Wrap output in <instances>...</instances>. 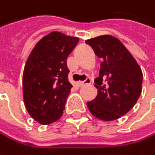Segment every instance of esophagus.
Listing matches in <instances>:
<instances>
[{
    "label": "esophagus",
    "mask_w": 155,
    "mask_h": 155,
    "mask_svg": "<svg viewBox=\"0 0 155 155\" xmlns=\"http://www.w3.org/2000/svg\"><path fill=\"white\" fill-rule=\"evenodd\" d=\"M91 78H87L85 81H80L79 82V85L80 86H83V85H85V84H91Z\"/></svg>",
    "instance_id": "34e87169"
}]
</instances>
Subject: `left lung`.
Masks as SVG:
<instances>
[{"mask_svg":"<svg viewBox=\"0 0 155 155\" xmlns=\"http://www.w3.org/2000/svg\"><path fill=\"white\" fill-rule=\"evenodd\" d=\"M103 61L94 86L97 97L87 102L97 118L112 121L127 114L137 103L142 92L143 74L136 59L121 41L103 35L85 41Z\"/></svg>","mask_w":155,"mask_h":155,"instance_id":"obj_1","label":"left lung"}]
</instances>
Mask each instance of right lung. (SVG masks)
Segmentation results:
<instances>
[{
    "label": "right lung",
    "mask_w": 155,
    "mask_h": 155,
    "mask_svg": "<svg viewBox=\"0 0 155 155\" xmlns=\"http://www.w3.org/2000/svg\"><path fill=\"white\" fill-rule=\"evenodd\" d=\"M79 42L75 37L54 31L32 49L24 67V104L41 125L58 120L73 85L68 81L67 57Z\"/></svg>",
    "instance_id": "right-lung-1"
}]
</instances>
